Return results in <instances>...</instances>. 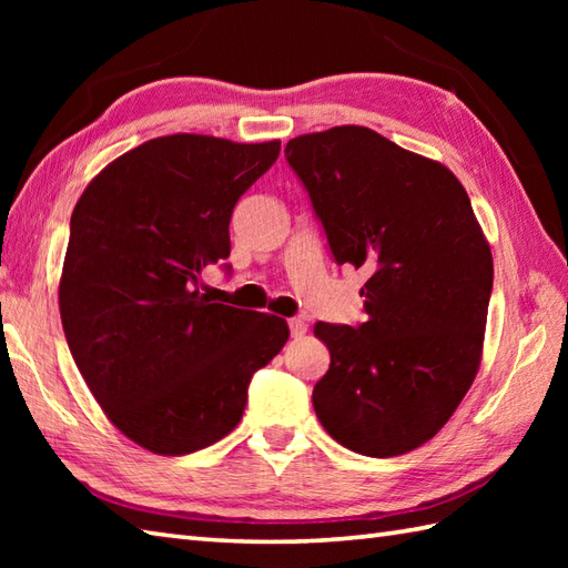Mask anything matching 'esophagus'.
Listing matches in <instances>:
<instances>
[{"label":"esophagus","instance_id":"obj_1","mask_svg":"<svg viewBox=\"0 0 568 568\" xmlns=\"http://www.w3.org/2000/svg\"><path fill=\"white\" fill-rule=\"evenodd\" d=\"M287 324H291V334L295 336V339H297V336H303V334L307 332V322H305L303 317H293Z\"/></svg>","mask_w":568,"mask_h":568}]
</instances>
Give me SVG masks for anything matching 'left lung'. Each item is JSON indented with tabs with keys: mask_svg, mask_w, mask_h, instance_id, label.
<instances>
[{
	"mask_svg": "<svg viewBox=\"0 0 568 568\" xmlns=\"http://www.w3.org/2000/svg\"><path fill=\"white\" fill-rule=\"evenodd\" d=\"M287 163L339 265L366 268L368 320L317 322L329 371L312 405L346 449L400 456L437 434L474 383L493 256L458 178L366 126L295 136Z\"/></svg>",
	"mask_w": 568,
	"mask_h": 568,
	"instance_id": "obj_1",
	"label": "left lung"
}]
</instances>
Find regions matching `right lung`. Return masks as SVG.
<instances>
[{
	"instance_id": "right-lung-1",
	"label": "right lung",
	"mask_w": 568,
	"mask_h": 568,
	"mask_svg": "<svg viewBox=\"0 0 568 568\" xmlns=\"http://www.w3.org/2000/svg\"><path fill=\"white\" fill-rule=\"evenodd\" d=\"M281 141L151 139L84 187L70 216L58 305L70 354L112 425L161 456L220 442L251 376L285 346L287 322L210 303L207 263L229 258L239 197Z\"/></svg>"
}]
</instances>
